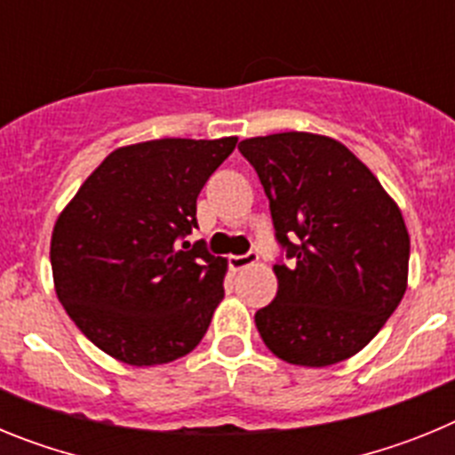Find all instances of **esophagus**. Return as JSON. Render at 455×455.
Returning <instances> with one entry per match:
<instances>
[{
	"label": "esophagus",
	"instance_id": "esophagus-1",
	"mask_svg": "<svg viewBox=\"0 0 455 455\" xmlns=\"http://www.w3.org/2000/svg\"><path fill=\"white\" fill-rule=\"evenodd\" d=\"M257 262L255 252H246V255H232L230 257V268L232 271H241V268L251 267Z\"/></svg>",
	"mask_w": 455,
	"mask_h": 455
}]
</instances>
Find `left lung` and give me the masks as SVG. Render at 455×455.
Segmentation results:
<instances>
[{
    "instance_id": "obj_1",
    "label": "left lung",
    "mask_w": 455,
    "mask_h": 455,
    "mask_svg": "<svg viewBox=\"0 0 455 455\" xmlns=\"http://www.w3.org/2000/svg\"><path fill=\"white\" fill-rule=\"evenodd\" d=\"M271 204L275 299L257 309L268 351L328 367L363 351L408 289L410 235L399 204L344 143L283 132L239 143Z\"/></svg>"
}]
</instances>
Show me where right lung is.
<instances>
[{
    "mask_svg": "<svg viewBox=\"0 0 455 455\" xmlns=\"http://www.w3.org/2000/svg\"><path fill=\"white\" fill-rule=\"evenodd\" d=\"M235 146L236 136L123 146L59 214L50 243L56 296L100 351L155 367L200 344L223 300L228 259L180 239L198 228V193Z\"/></svg>",
    "mask_w": 455,
    "mask_h": 455,
    "instance_id": "add662e5",
    "label": "right lung"
}]
</instances>
